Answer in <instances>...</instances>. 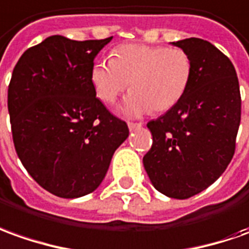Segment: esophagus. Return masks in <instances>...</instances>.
Returning a JSON list of instances; mask_svg holds the SVG:
<instances>
[{"label": "esophagus", "mask_w": 249, "mask_h": 249, "mask_svg": "<svg viewBox=\"0 0 249 249\" xmlns=\"http://www.w3.org/2000/svg\"><path fill=\"white\" fill-rule=\"evenodd\" d=\"M140 127H142L141 122H137V123H134V122H128V128H130V130H135V128Z\"/></svg>", "instance_id": "obj_1"}]
</instances>
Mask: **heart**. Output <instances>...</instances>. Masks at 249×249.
<instances>
[{
    "label": "heart",
    "instance_id": "heart-1",
    "mask_svg": "<svg viewBox=\"0 0 249 249\" xmlns=\"http://www.w3.org/2000/svg\"><path fill=\"white\" fill-rule=\"evenodd\" d=\"M193 77V59L179 47L124 44L115 50L112 59L97 61L90 70L96 96L114 103L131 84L133 90L122 106L124 114L142 115L176 106Z\"/></svg>",
    "mask_w": 249,
    "mask_h": 249
}]
</instances>
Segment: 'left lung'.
<instances>
[{"mask_svg": "<svg viewBox=\"0 0 249 249\" xmlns=\"http://www.w3.org/2000/svg\"><path fill=\"white\" fill-rule=\"evenodd\" d=\"M193 59V77L176 106L147 123L153 137L143 167L157 191L187 199L213 184L232 160L241 118L237 74L210 42L172 43Z\"/></svg>", "mask_w": 249, "mask_h": 249, "instance_id": "left-lung-1", "label": "left lung"}]
</instances>
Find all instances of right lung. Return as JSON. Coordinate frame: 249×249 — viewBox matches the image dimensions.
<instances>
[{"mask_svg":"<svg viewBox=\"0 0 249 249\" xmlns=\"http://www.w3.org/2000/svg\"><path fill=\"white\" fill-rule=\"evenodd\" d=\"M111 39L50 36L27 50L12 73L8 109L16 153L36 183L59 198L95 191L128 137L126 122L108 111L90 82L93 59Z\"/></svg>","mask_w":249,"mask_h":249,"instance_id":"add662e5","label":"right lung"}]
</instances>
